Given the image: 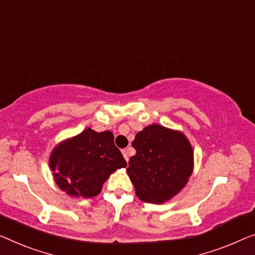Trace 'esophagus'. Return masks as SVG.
<instances>
[{
  "mask_svg": "<svg viewBox=\"0 0 255 255\" xmlns=\"http://www.w3.org/2000/svg\"><path fill=\"white\" fill-rule=\"evenodd\" d=\"M121 152H123L124 158L126 159V161H128V159H129V152H128V149H124Z\"/></svg>",
  "mask_w": 255,
  "mask_h": 255,
  "instance_id": "34e87169",
  "label": "esophagus"
}]
</instances>
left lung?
<instances>
[{
    "instance_id": "1",
    "label": "left lung",
    "mask_w": 255,
    "mask_h": 255,
    "mask_svg": "<svg viewBox=\"0 0 255 255\" xmlns=\"http://www.w3.org/2000/svg\"><path fill=\"white\" fill-rule=\"evenodd\" d=\"M127 173L140 200L162 204L178 193L192 173L193 152L180 131L150 125L136 134Z\"/></svg>"
}]
</instances>
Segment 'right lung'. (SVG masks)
Here are the masks:
<instances>
[{
  "label": "right lung",
  "mask_w": 255,
  "mask_h": 255,
  "mask_svg": "<svg viewBox=\"0 0 255 255\" xmlns=\"http://www.w3.org/2000/svg\"><path fill=\"white\" fill-rule=\"evenodd\" d=\"M49 164L57 185L67 195L83 198L98 195L110 174L127 166L112 132L90 128L56 146Z\"/></svg>",
  "instance_id": "1"
}]
</instances>
